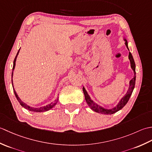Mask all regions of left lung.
Masks as SVG:
<instances>
[{
	"mask_svg": "<svg viewBox=\"0 0 152 152\" xmlns=\"http://www.w3.org/2000/svg\"><path fill=\"white\" fill-rule=\"evenodd\" d=\"M125 40V44L126 45V46H127V49L129 50L128 46H127V44H128L127 41L126 40ZM129 59L130 62H131V66L132 68V69H133L134 71V78L132 79L129 82V89H128L127 93H126L125 95L121 99V101H119L118 104L114 108L106 109V108L101 107V106L98 105L96 103H95V102H93L92 101L91 98H90V96H89V95L88 94V93H87V91H86L85 88H83V93H84L86 101L87 103H88V106L93 110H94L95 112L100 113V114H114V113H115L116 112L124 108L125 106V104H127L128 101L129 100L130 96L132 94V93H133V91L134 88L135 80H136V76H135L136 75V71H135V63H134L133 56H132L131 52H129Z\"/></svg>",
	"mask_w": 152,
	"mask_h": 152,
	"instance_id": "obj_1",
	"label": "left lung"
}]
</instances>
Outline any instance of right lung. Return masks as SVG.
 <instances>
[{"label": "right lung", "mask_w": 152, "mask_h": 152, "mask_svg": "<svg viewBox=\"0 0 152 152\" xmlns=\"http://www.w3.org/2000/svg\"><path fill=\"white\" fill-rule=\"evenodd\" d=\"M19 50H20V49H19ZM19 50L18 52L17 55H16V56H15V59H14V65H13L12 70H14V68H15V61H16V59H17V56H18V53H19ZM12 76H13V71H12V84H13ZM13 88H14V86H13ZM13 89H14V88H13ZM14 94H15V97L17 98L18 101H19V103H20V104L23 106V107H24L25 108H26L27 110H28L31 111V112H46V111H48V110H49L52 108L54 106H56V104L57 103V102H58V101H59V97H58V96H57V98L56 100H55V101H54L53 102L50 103V104H48V105L45 106H42V107H40V108H33V107H30V106H28L27 104H25V103H24L23 102H22V101H21V99L19 98V96H18L17 93H16V92H15V91L14 90Z\"/></svg>", "instance_id": "obj_1"}]
</instances>
